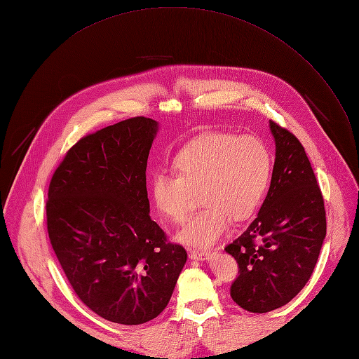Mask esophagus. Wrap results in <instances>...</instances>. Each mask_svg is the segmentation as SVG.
<instances>
[{
    "label": "esophagus",
    "mask_w": 359,
    "mask_h": 359,
    "mask_svg": "<svg viewBox=\"0 0 359 359\" xmlns=\"http://www.w3.org/2000/svg\"><path fill=\"white\" fill-rule=\"evenodd\" d=\"M210 252L208 250H191L189 252V257L194 260H205L210 257Z\"/></svg>",
    "instance_id": "1"
}]
</instances>
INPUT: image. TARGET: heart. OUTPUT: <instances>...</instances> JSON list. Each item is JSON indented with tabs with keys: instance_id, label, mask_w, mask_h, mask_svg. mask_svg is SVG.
I'll return each instance as SVG.
<instances>
[{
	"instance_id": "1",
	"label": "heart",
	"mask_w": 359,
	"mask_h": 359,
	"mask_svg": "<svg viewBox=\"0 0 359 359\" xmlns=\"http://www.w3.org/2000/svg\"><path fill=\"white\" fill-rule=\"evenodd\" d=\"M172 168L175 176L151 177V199L163 217L182 222L192 208V192H198L202 208L176 237L187 246L208 248L231 218L243 221L257 210L269 186L272 156L257 137L214 132L186 144Z\"/></svg>"
}]
</instances>
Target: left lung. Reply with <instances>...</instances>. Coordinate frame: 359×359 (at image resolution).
<instances>
[{
  "mask_svg": "<svg viewBox=\"0 0 359 359\" xmlns=\"http://www.w3.org/2000/svg\"><path fill=\"white\" fill-rule=\"evenodd\" d=\"M275 141L271 186L259 214L225 248L240 268L231 298L250 313L288 304L309 282L326 237V211L304 147L269 121Z\"/></svg>",
  "mask_w": 359,
  "mask_h": 359,
  "instance_id": "obj_1",
  "label": "left lung"
}]
</instances>
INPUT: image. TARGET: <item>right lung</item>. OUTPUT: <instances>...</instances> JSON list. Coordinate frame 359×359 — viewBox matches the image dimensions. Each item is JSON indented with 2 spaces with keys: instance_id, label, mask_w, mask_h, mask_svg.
<instances>
[{
  "instance_id": "1",
  "label": "right lung",
  "mask_w": 359,
  "mask_h": 359,
  "mask_svg": "<svg viewBox=\"0 0 359 359\" xmlns=\"http://www.w3.org/2000/svg\"><path fill=\"white\" fill-rule=\"evenodd\" d=\"M158 129L141 116L81 138L49 184L48 233L67 279L90 310L119 325L156 318L187 260L149 217L145 170Z\"/></svg>"
}]
</instances>
